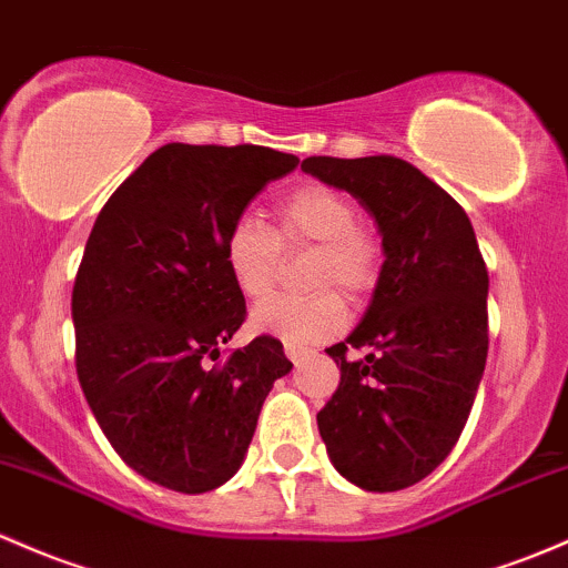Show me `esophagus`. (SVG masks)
Listing matches in <instances>:
<instances>
[{"label": "esophagus", "instance_id": "obj_1", "mask_svg": "<svg viewBox=\"0 0 568 568\" xmlns=\"http://www.w3.org/2000/svg\"><path fill=\"white\" fill-rule=\"evenodd\" d=\"M304 354H307V348H304V345H296V343H285V356H288L291 362L302 359Z\"/></svg>", "mask_w": 568, "mask_h": 568}]
</instances>
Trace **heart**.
<instances>
[{
  "label": "heart",
  "instance_id": "obj_1",
  "mask_svg": "<svg viewBox=\"0 0 568 568\" xmlns=\"http://www.w3.org/2000/svg\"><path fill=\"white\" fill-rule=\"evenodd\" d=\"M315 247L307 280L313 296H274L255 307L253 326L285 343H324L345 326V302L362 300L378 280L381 247L367 225L359 223L354 199L329 184H302L277 206V225L258 214L242 212L225 231L223 255L236 291L250 302L274 291L285 250Z\"/></svg>",
  "mask_w": 568,
  "mask_h": 568
}]
</instances>
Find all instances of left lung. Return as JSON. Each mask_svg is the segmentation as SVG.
Instances as JSON below:
<instances>
[{"instance_id": "left-lung-1", "label": "left lung", "mask_w": 568, "mask_h": 568, "mask_svg": "<svg viewBox=\"0 0 568 568\" xmlns=\"http://www.w3.org/2000/svg\"><path fill=\"white\" fill-rule=\"evenodd\" d=\"M307 174L348 190L378 223L386 261L373 304L326 354L339 384L318 410L334 468L369 493L433 474L455 449L487 362V266L465 209L392 154L307 158ZM367 347L364 361L347 359Z\"/></svg>"}]
</instances>
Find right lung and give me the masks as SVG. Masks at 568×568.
<instances>
[{
	"label": "right lung",
	"mask_w": 568,
	"mask_h": 568,
	"mask_svg": "<svg viewBox=\"0 0 568 568\" xmlns=\"http://www.w3.org/2000/svg\"><path fill=\"white\" fill-rule=\"evenodd\" d=\"M300 165L268 146L165 143L100 209L73 285L75 373L116 455L143 479L206 493L242 465L261 405L291 373L247 318L223 242L231 220Z\"/></svg>",
	"instance_id": "right-lung-1"
}]
</instances>
